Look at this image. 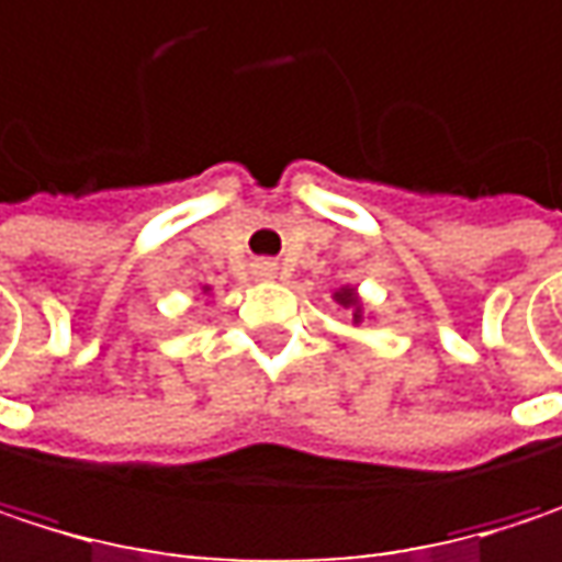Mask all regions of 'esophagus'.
<instances>
[{"instance_id":"34e87169","label":"esophagus","mask_w":562,"mask_h":562,"mask_svg":"<svg viewBox=\"0 0 562 562\" xmlns=\"http://www.w3.org/2000/svg\"><path fill=\"white\" fill-rule=\"evenodd\" d=\"M257 273L260 277H273L277 273V263H257Z\"/></svg>"}]
</instances>
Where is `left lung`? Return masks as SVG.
<instances>
[{"label":"left lung","instance_id":"left-lung-1","mask_svg":"<svg viewBox=\"0 0 562 562\" xmlns=\"http://www.w3.org/2000/svg\"><path fill=\"white\" fill-rule=\"evenodd\" d=\"M335 299L345 305V308H351L355 312V322L361 318V302H358V295H355V289H341V292H335Z\"/></svg>","mask_w":562,"mask_h":562}]
</instances>
